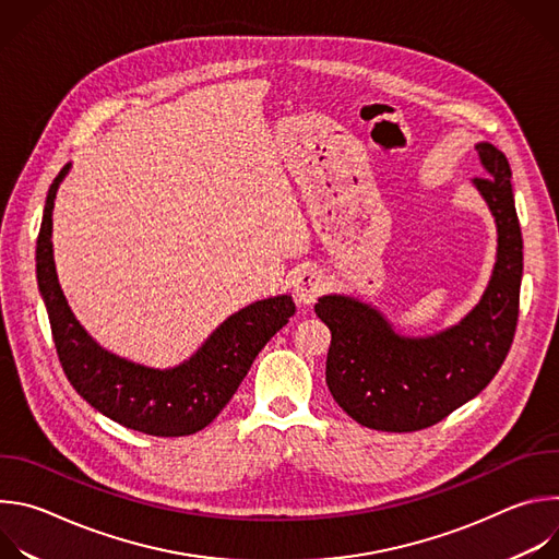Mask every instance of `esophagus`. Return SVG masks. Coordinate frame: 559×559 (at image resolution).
I'll return each instance as SVG.
<instances>
[{
    "label": "esophagus",
    "instance_id": "esophagus-1",
    "mask_svg": "<svg viewBox=\"0 0 559 559\" xmlns=\"http://www.w3.org/2000/svg\"><path fill=\"white\" fill-rule=\"evenodd\" d=\"M325 283L323 276L313 270H298L294 276V296L298 305H311L318 296L323 294Z\"/></svg>",
    "mask_w": 559,
    "mask_h": 559
}]
</instances>
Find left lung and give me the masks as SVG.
<instances>
[{
    "instance_id": "left-lung-1",
    "label": "left lung",
    "mask_w": 559,
    "mask_h": 559,
    "mask_svg": "<svg viewBox=\"0 0 559 559\" xmlns=\"http://www.w3.org/2000/svg\"><path fill=\"white\" fill-rule=\"evenodd\" d=\"M485 168L473 179L498 229L489 285L477 305L442 332L409 336L349 294H325L313 311L330 328L328 386L358 425L405 433L427 429L480 393L502 367L518 325L522 231L511 188V166L493 143H475Z\"/></svg>"
}]
</instances>
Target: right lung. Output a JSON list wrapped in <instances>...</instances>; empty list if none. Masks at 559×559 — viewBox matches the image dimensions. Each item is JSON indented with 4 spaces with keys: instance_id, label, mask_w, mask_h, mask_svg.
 <instances>
[{
    "instance_id": "obj_1",
    "label": "right lung",
    "mask_w": 559,
    "mask_h": 559,
    "mask_svg": "<svg viewBox=\"0 0 559 559\" xmlns=\"http://www.w3.org/2000/svg\"><path fill=\"white\" fill-rule=\"evenodd\" d=\"M68 173L70 164L48 190L35 261L55 347L70 384L91 407L126 429L158 438L201 431L229 403L267 341L287 325L296 311L292 296H270L234 311L188 360L168 369L112 354L76 321L55 270L52 207Z\"/></svg>"
}]
</instances>
